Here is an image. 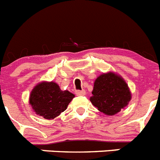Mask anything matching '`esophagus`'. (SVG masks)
Wrapping results in <instances>:
<instances>
[{"label":"esophagus","mask_w":160,"mask_h":160,"mask_svg":"<svg viewBox=\"0 0 160 160\" xmlns=\"http://www.w3.org/2000/svg\"><path fill=\"white\" fill-rule=\"evenodd\" d=\"M75 94H76V95H78V96H83L86 94V91H85L84 90H76Z\"/></svg>","instance_id":"esophagus-1"}]
</instances>
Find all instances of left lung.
<instances>
[{"instance_id":"1","label":"left lung","mask_w":160,"mask_h":160,"mask_svg":"<svg viewBox=\"0 0 160 160\" xmlns=\"http://www.w3.org/2000/svg\"><path fill=\"white\" fill-rule=\"evenodd\" d=\"M90 102L98 111L114 115L128 105L131 94L123 79L114 73H103L94 82Z\"/></svg>"}]
</instances>
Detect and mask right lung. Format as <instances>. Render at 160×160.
<instances>
[{"label": "right lung", "instance_id": "right-lung-1", "mask_svg": "<svg viewBox=\"0 0 160 160\" xmlns=\"http://www.w3.org/2000/svg\"><path fill=\"white\" fill-rule=\"evenodd\" d=\"M73 97L68 90H61L57 83L42 82L32 90L29 103L37 114L52 119L66 111Z\"/></svg>", "mask_w": 160, "mask_h": 160}]
</instances>
